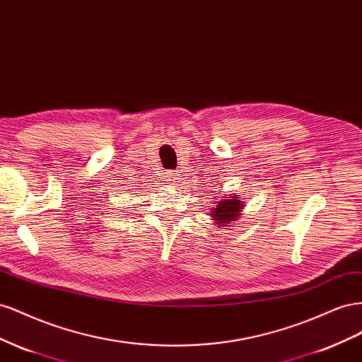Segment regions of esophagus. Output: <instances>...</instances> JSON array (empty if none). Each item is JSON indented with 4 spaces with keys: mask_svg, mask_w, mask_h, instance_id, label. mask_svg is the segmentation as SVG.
<instances>
[{
    "mask_svg": "<svg viewBox=\"0 0 362 362\" xmlns=\"http://www.w3.org/2000/svg\"><path fill=\"white\" fill-rule=\"evenodd\" d=\"M165 177H167V182H170V183H175V182H177V173L168 171V173H167V175H165Z\"/></svg>",
    "mask_w": 362,
    "mask_h": 362,
    "instance_id": "34e87169",
    "label": "esophagus"
}]
</instances>
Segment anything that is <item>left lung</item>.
Masks as SVG:
<instances>
[{"instance_id": "1", "label": "left lung", "mask_w": 362, "mask_h": 362, "mask_svg": "<svg viewBox=\"0 0 362 362\" xmlns=\"http://www.w3.org/2000/svg\"><path fill=\"white\" fill-rule=\"evenodd\" d=\"M241 197L232 194L230 197H221L220 202H216L211 206V216L216 223V227H227L233 221L238 220V216L244 208V203L240 200Z\"/></svg>"}]
</instances>
